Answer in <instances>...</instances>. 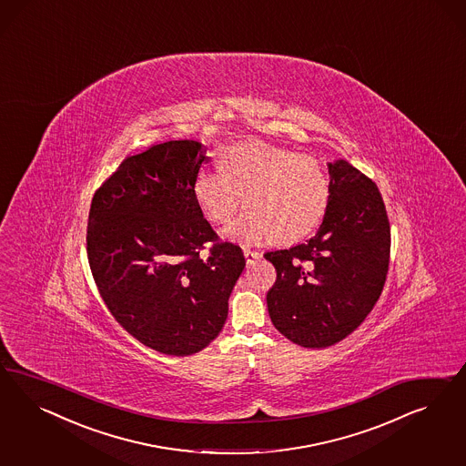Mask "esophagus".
Wrapping results in <instances>:
<instances>
[{"instance_id":"34e87169","label":"esophagus","mask_w":466,"mask_h":466,"mask_svg":"<svg viewBox=\"0 0 466 466\" xmlns=\"http://www.w3.org/2000/svg\"><path fill=\"white\" fill-rule=\"evenodd\" d=\"M244 258H246V263H248V265H251L254 261L261 259V254L258 253V251H251V249L244 248Z\"/></svg>"}]
</instances>
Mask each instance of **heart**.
I'll return each mask as SVG.
<instances>
[{"label":"heart","mask_w":466,"mask_h":466,"mask_svg":"<svg viewBox=\"0 0 466 466\" xmlns=\"http://www.w3.org/2000/svg\"><path fill=\"white\" fill-rule=\"evenodd\" d=\"M222 167L198 170L193 195L213 224H227L244 197L249 208L224 230L227 239L296 242L321 224L331 186L314 157L246 140L227 147Z\"/></svg>","instance_id":"b5f03b06"}]
</instances>
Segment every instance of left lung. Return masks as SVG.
<instances>
[{"instance_id": "8db88e82", "label": "left lung", "mask_w": 466, "mask_h": 466, "mask_svg": "<svg viewBox=\"0 0 466 466\" xmlns=\"http://www.w3.org/2000/svg\"><path fill=\"white\" fill-rule=\"evenodd\" d=\"M331 198L304 244L268 251L277 282L269 318L285 339L325 349L349 337L381 296L390 265V222L378 186L347 160L328 162Z\"/></svg>"}]
</instances>
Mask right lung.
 <instances>
[{
	"instance_id": "add662e5",
	"label": "right lung",
	"mask_w": 466,
	"mask_h": 466,
	"mask_svg": "<svg viewBox=\"0 0 466 466\" xmlns=\"http://www.w3.org/2000/svg\"><path fill=\"white\" fill-rule=\"evenodd\" d=\"M203 145L170 140L129 156L92 198L86 254L116 321L166 355L205 349L226 325L246 267L239 246L218 242L193 183ZM213 241L207 257L204 244Z\"/></svg>"
}]
</instances>
